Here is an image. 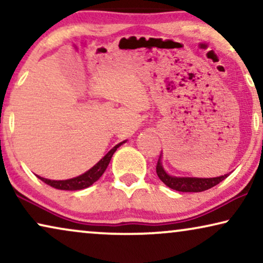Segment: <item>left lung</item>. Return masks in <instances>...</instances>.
<instances>
[{
  "label": "left lung",
  "instance_id": "left-lung-1",
  "mask_svg": "<svg viewBox=\"0 0 263 263\" xmlns=\"http://www.w3.org/2000/svg\"><path fill=\"white\" fill-rule=\"evenodd\" d=\"M157 175L161 179L164 184H166L168 188L177 190L183 193H200L204 190L211 189L212 186L217 185L221 181L228 177L230 174L219 177L213 178H199V177H176V176L168 175L164 170L163 164H161V154L157 163Z\"/></svg>",
  "mask_w": 263,
  "mask_h": 263
}]
</instances>
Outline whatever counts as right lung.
<instances>
[{
  "mask_svg": "<svg viewBox=\"0 0 263 263\" xmlns=\"http://www.w3.org/2000/svg\"><path fill=\"white\" fill-rule=\"evenodd\" d=\"M125 141L120 142L118 145L114 147L112 149H110L105 156H104L102 159H100L98 163H97L92 168H89L88 171H86L85 174H82L78 177L70 178V179H63V181H52V179L43 178L41 176H37L39 179H42L43 182L49 184L52 188L60 189V190H81L85 188H88L89 185H92L93 183L98 181V179L102 177L104 171L106 170L107 165H109L111 158H112L114 153L116 152V149L121 145H123Z\"/></svg>",
  "mask_w": 263,
  "mask_h": 263,
  "instance_id": "add662e5",
  "label": "right lung"
}]
</instances>
